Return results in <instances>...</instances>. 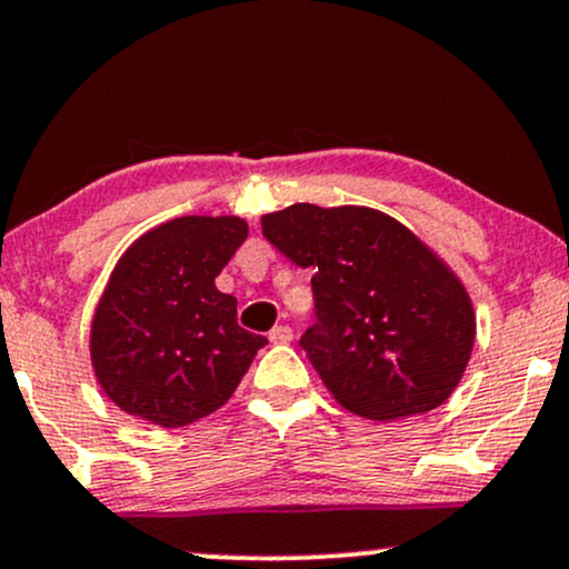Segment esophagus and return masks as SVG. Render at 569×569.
<instances>
[{
    "label": "esophagus",
    "mask_w": 569,
    "mask_h": 569,
    "mask_svg": "<svg viewBox=\"0 0 569 569\" xmlns=\"http://www.w3.org/2000/svg\"><path fill=\"white\" fill-rule=\"evenodd\" d=\"M269 340H271V342H277V346H284V342H290V340H292V329L287 327V325L273 327L271 332H269Z\"/></svg>",
    "instance_id": "34e87169"
}]
</instances>
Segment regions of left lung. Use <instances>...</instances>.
Listing matches in <instances>:
<instances>
[{"label": "left lung", "instance_id": "8db88e82", "mask_svg": "<svg viewBox=\"0 0 569 569\" xmlns=\"http://www.w3.org/2000/svg\"><path fill=\"white\" fill-rule=\"evenodd\" d=\"M261 229L313 269L317 325L300 346L335 401L388 422L451 396L475 346L472 300L411 229L375 208L311 202L266 213Z\"/></svg>", "mask_w": 569, "mask_h": 569}]
</instances>
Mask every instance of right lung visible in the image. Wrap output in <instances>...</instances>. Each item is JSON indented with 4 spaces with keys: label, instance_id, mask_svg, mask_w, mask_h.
Here are the masks:
<instances>
[{
    "label": "right lung",
    "instance_id": "right-lung-1",
    "mask_svg": "<svg viewBox=\"0 0 569 569\" xmlns=\"http://www.w3.org/2000/svg\"><path fill=\"white\" fill-rule=\"evenodd\" d=\"M244 237L240 216H181L123 252L89 335L97 382L118 409L171 430L229 401L269 342L237 325V298L216 290Z\"/></svg>",
    "mask_w": 569,
    "mask_h": 569
}]
</instances>
